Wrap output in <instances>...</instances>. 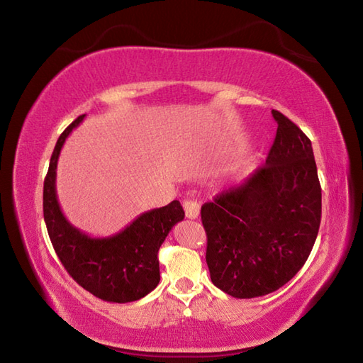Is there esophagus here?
Returning <instances> with one entry per match:
<instances>
[{
	"label": "esophagus",
	"instance_id": "obj_1",
	"mask_svg": "<svg viewBox=\"0 0 363 363\" xmlns=\"http://www.w3.org/2000/svg\"><path fill=\"white\" fill-rule=\"evenodd\" d=\"M184 211H186L187 218L195 220L199 215V204L196 201H191V199H187V201H184Z\"/></svg>",
	"mask_w": 363,
	"mask_h": 363
}]
</instances>
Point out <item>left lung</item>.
Instances as JSON below:
<instances>
[{"mask_svg": "<svg viewBox=\"0 0 363 363\" xmlns=\"http://www.w3.org/2000/svg\"><path fill=\"white\" fill-rule=\"evenodd\" d=\"M265 165L201 207L211 279L234 298L281 289L313 248L321 221V187L312 143L285 115Z\"/></svg>", "mask_w": 363, "mask_h": 363, "instance_id": "left-lung-1", "label": "left lung"}]
</instances>
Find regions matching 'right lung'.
Wrapping results in <instances>:
<instances>
[{
    "label": "right lung",
    "instance_id": "1",
    "mask_svg": "<svg viewBox=\"0 0 363 363\" xmlns=\"http://www.w3.org/2000/svg\"><path fill=\"white\" fill-rule=\"evenodd\" d=\"M86 115L76 118L54 146L43 184V218L57 257L82 289L109 303H130L148 295L160 281L157 252L172 228L184 220L179 201L142 215L111 237H90L60 209L56 169L60 150Z\"/></svg>",
    "mask_w": 363,
    "mask_h": 363
}]
</instances>
